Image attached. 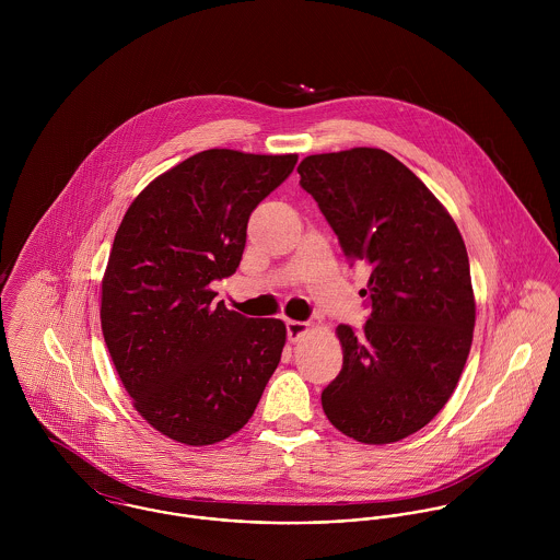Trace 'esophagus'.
<instances>
[{"instance_id": "34e87169", "label": "esophagus", "mask_w": 560, "mask_h": 560, "mask_svg": "<svg viewBox=\"0 0 560 560\" xmlns=\"http://www.w3.org/2000/svg\"><path fill=\"white\" fill-rule=\"evenodd\" d=\"M308 331V323L304 320H287V336L291 342L300 340V336H304Z\"/></svg>"}]
</instances>
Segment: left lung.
<instances>
[{
  "instance_id": "8db88e82",
  "label": "left lung",
  "mask_w": 560,
  "mask_h": 560,
  "mask_svg": "<svg viewBox=\"0 0 560 560\" xmlns=\"http://www.w3.org/2000/svg\"><path fill=\"white\" fill-rule=\"evenodd\" d=\"M300 185L345 256L371 269L364 331L338 325L342 369L320 393L327 420L364 444L429 424L451 399L475 331L466 243L427 185L382 149L311 155Z\"/></svg>"
}]
</instances>
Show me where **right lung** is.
I'll use <instances>...</instances> for the list:
<instances>
[{
	"label": "right lung",
	"instance_id": "right-lung-1",
	"mask_svg": "<svg viewBox=\"0 0 560 560\" xmlns=\"http://www.w3.org/2000/svg\"><path fill=\"white\" fill-rule=\"evenodd\" d=\"M298 155L202 151L158 176L127 209L101 284V329L140 416L170 440L207 446L252 418L287 327L213 302L237 271L249 213Z\"/></svg>",
	"mask_w": 560,
	"mask_h": 560
}]
</instances>
